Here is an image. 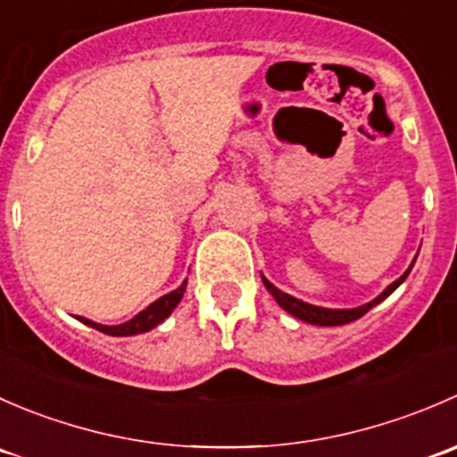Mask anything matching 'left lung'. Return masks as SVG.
Returning a JSON list of instances; mask_svg holds the SVG:
<instances>
[{
	"mask_svg": "<svg viewBox=\"0 0 457 457\" xmlns=\"http://www.w3.org/2000/svg\"><path fill=\"white\" fill-rule=\"evenodd\" d=\"M413 262H416V258H413ZM413 262H411V265H409V270L404 271V274L400 276L398 280H394V283H391L389 287H386L385 292L380 294V296H378V298H373V301H371V303H367V305L353 307V310H327V307L310 305V303H303V301H298V298L289 296V294L280 292V289H278V287H274V285H271L270 280L265 278V276H262V283H265L267 292H270L271 296H274V301L278 303V305L283 307V310L287 312V314H292V316L301 318V320L310 322V325H320V327H336V325H347V322H353V320H358V318H361V316H365L367 312L371 310V307H376L378 303H382V301H385L386 296H391V294H394L395 289H398L400 285H403V280L407 278V276H409V271H411Z\"/></svg>",
	"mask_w": 457,
	"mask_h": 457,
	"instance_id": "left-lung-1",
	"label": "left lung"
}]
</instances>
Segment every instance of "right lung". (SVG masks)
Returning <instances> with one entry per match:
<instances>
[{
  "mask_svg": "<svg viewBox=\"0 0 457 457\" xmlns=\"http://www.w3.org/2000/svg\"><path fill=\"white\" fill-rule=\"evenodd\" d=\"M186 285L187 280H183L181 287H177L174 292L165 294V296H161L159 301H154L152 305H147L145 310L139 312L135 318H130L128 322H121V325H99V322H92L87 320L84 316H77V320H81L84 325L92 327V329L96 331H104V334L108 336H137V334H145V331L154 329L156 325H161V322L165 320L170 314L174 312V307L181 303L183 298V292H186Z\"/></svg>",
  "mask_w": 457,
  "mask_h": 457,
  "instance_id": "1",
  "label": "right lung"
}]
</instances>
